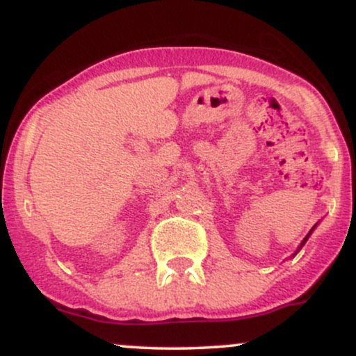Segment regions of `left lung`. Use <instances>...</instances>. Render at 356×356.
Masks as SVG:
<instances>
[{"mask_svg":"<svg viewBox=\"0 0 356 356\" xmlns=\"http://www.w3.org/2000/svg\"><path fill=\"white\" fill-rule=\"evenodd\" d=\"M316 226H318V224H314V226L312 227V231H309V232H308V234H306V236H305V239H303V241H301V244H300V246H298V249H296V251H295V254H293V257H295V256L298 254V252H300V249L305 246V244H306V241H308V238H309V236H312V232L314 231V227H316Z\"/></svg>","mask_w":356,"mask_h":356,"instance_id":"8db88e82","label":"left lung"}]
</instances>
